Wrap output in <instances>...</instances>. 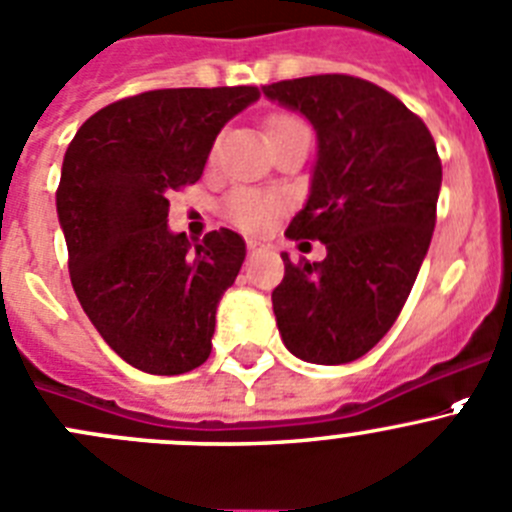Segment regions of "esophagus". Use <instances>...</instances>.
I'll return each mask as SVG.
<instances>
[{
  "mask_svg": "<svg viewBox=\"0 0 512 512\" xmlns=\"http://www.w3.org/2000/svg\"><path fill=\"white\" fill-rule=\"evenodd\" d=\"M247 250H250V255H262V252H270L272 245L262 240H247Z\"/></svg>",
  "mask_w": 512,
  "mask_h": 512,
  "instance_id": "34e87169",
  "label": "esophagus"
}]
</instances>
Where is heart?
Instances as JSON below:
<instances>
[{
    "label": "heart",
    "instance_id": "b5f03b06",
    "mask_svg": "<svg viewBox=\"0 0 512 512\" xmlns=\"http://www.w3.org/2000/svg\"><path fill=\"white\" fill-rule=\"evenodd\" d=\"M297 122L290 114H277V117L270 119V127H277V124ZM225 210L230 215V220L235 225H240L242 230L250 232H262L272 225L277 215L282 212V200L277 195H270V192L250 190V187H242V190H235L225 202Z\"/></svg>",
    "mask_w": 512,
    "mask_h": 512
}]
</instances>
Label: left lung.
<instances>
[{
  "mask_svg": "<svg viewBox=\"0 0 512 512\" xmlns=\"http://www.w3.org/2000/svg\"><path fill=\"white\" fill-rule=\"evenodd\" d=\"M262 92L315 127L310 197L285 235L327 250L300 265L282 252L277 330L300 360L352 362L388 335L428 255L443 182L435 140L398 97L350 74L285 79Z\"/></svg>",
  "mask_w": 512,
  "mask_h": 512,
  "instance_id": "left-lung-1",
  "label": "left lung"
}]
</instances>
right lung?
Returning a JSON list of instances; mask_svg holds the SVG:
<instances>
[{
	"instance_id": "obj_1",
	"label": "right lung",
	"mask_w": 512,
	"mask_h": 512,
	"mask_svg": "<svg viewBox=\"0 0 512 512\" xmlns=\"http://www.w3.org/2000/svg\"><path fill=\"white\" fill-rule=\"evenodd\" d=\"M257 99V87L142 92L94 112L64 152L57 215L72 287L137 370L182 375L210 357L245 240L220 227L192 250L167 227V195L200 180L222 127Z\"/></svg>"
}]
</instances>
